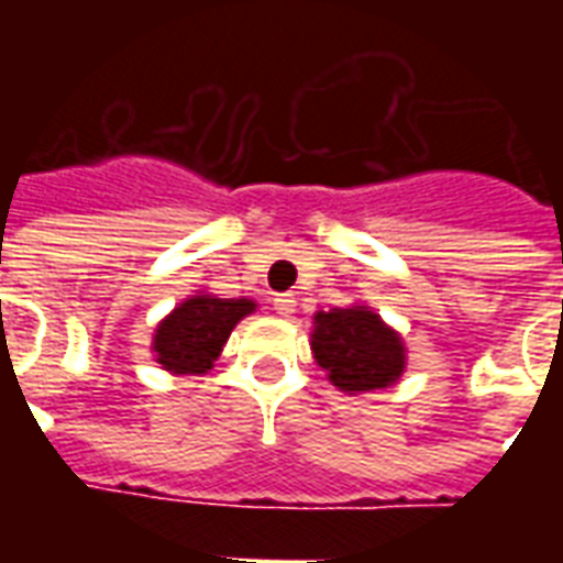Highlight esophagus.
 I'll return each instance as SVG.
<instances>
[{
  "mask_svg": "<svg viewBox=\"0 0 563 563\" xmlns=\"http://www.w3.org/2000/svg\"><path fill=\"white\" fill-rule=\"evenodd\" d=\"M295 307H298L295 295H277V298H274V310H277L280 317H292Z\"/></svg>",
  "mask_w": 563,
  "mask_h": 563,
  "instance_id": "1",
  "label": "esophagus"
}]
</instances>
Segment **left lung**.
Listing matches in <instances>:
<instances>
[{"label":"left lung","instance_id":"8db88e82","mask_svg":"<svg viewBox=\"0 0 563 563\" xmlns=\"http://www.w3.org/2000/svg\"><path fill=\"white\" fill-rule=\"evenodd\" d=\"M310 350L331 386L346 395L389 389L407 371L404 338L367 305L317 310Z\"/></svg>","mask_w":563,"mask_h":563}]
</instances>
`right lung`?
Segmentation results:
<instances>
[{"label":"right lung","instance_id":"right-lung-1","mask_svg":"<svg viewBox=\"0 0 563 563\" xmlns=\"http://www.w3.org/2000/svg\"><path fill=\"white\" fill-rule=\"evenodd\" d=\"M256 307L253 298H220L205 289L189 295L153 331V362L174 377L208 374L234 325Z\"/></svg>","mask_w":563,"mask_h":563}]
</instances>
